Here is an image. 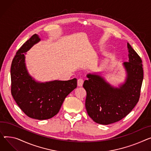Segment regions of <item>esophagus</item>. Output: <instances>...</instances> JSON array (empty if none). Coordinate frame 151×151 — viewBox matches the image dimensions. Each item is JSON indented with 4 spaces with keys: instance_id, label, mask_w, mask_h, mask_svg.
Instances as JSON below:
<instances>
[{
    "instance_id": "1",
    "label": "esophagus",
    "mask_w": 151,
    "mask_h": 151,
    "mask_svg": "<svg viewBox=\"0 0 151 151\" xmlns=\"http://www.w3.org/2000/svg\"><path fill=\"white\" fill-rule=\"evenodd\" d=\"M83 83H84V81H83V79H78V81H77L78 86L82 87L83 84Z\"/></svg>"
}]
</instances>
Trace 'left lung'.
<instances>
[{
	"label": "left lung",
	"instance_id": "left-lung-1",
	"mask_svg": "<svg viewBox=\"0 0 151 151\" xmlns=\"http://www.w3.org/2000/svg\"><path fill=\"white\" fill-rule=\"evenodd\" d=\"M127 49L129 61L123 64L126 77L118 87L107 82L101 73L87 75L88 79L83 84L87 92L86 108L96 123L107 125L119 121L138 102L143 79L142 61L129 43Z\"/></svg>",
	"mask_w": 151,
	"mask_h": 151
}]
</instances>
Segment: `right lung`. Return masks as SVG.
<instances>
[{
	"label": "right lung",
	"instance_id": "1",
	"mask_svg": "<svg viewBox=\"0 0 151 151\" xmlns=\"http://www.w3.org/2000/svg\"><path fill=\"white\" fill-rule=\"evenodd\" d=\"M41 39L33 35L16 53L11 67L12 94L16 103L29 118L43 120L56 115L66 96L77 87V79L36 81L28 72L26 52Z\"/></svg>",
	"mask_w": 151,
	"mask_h": 151
}]
</instances>
